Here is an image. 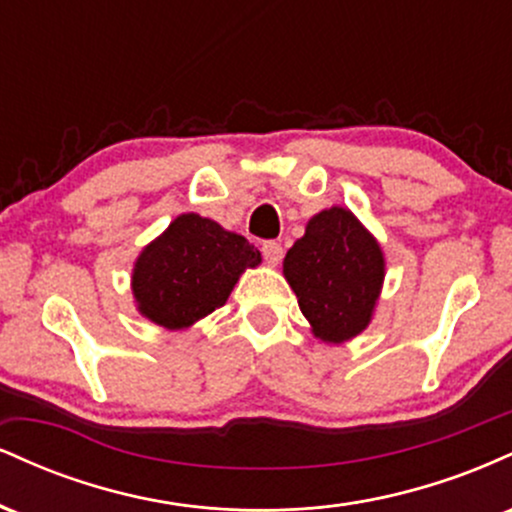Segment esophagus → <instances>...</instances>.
Masks as SVG:
<instances>
[{"instance_id": "34e87169", "label": "esophagus", "mask_w": 512, "mask_h": 512, "mask_svg": "<svg viewBox=\"0 0 512 512\" xmlns=\"http://www.w3.org/2000/svg\"><path fill=\"white\" fill-rule=\"evenodd\" d=\"M262 255L267 264L276 267V264L281 262V257H284V248H281V243H276V240H267V243L262 245Z\"/></svg>"}]
</instances>
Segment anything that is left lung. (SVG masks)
I'll list each match as a JSON object with an SVG mask.
<instances>
[{"mask_svg": "<svg viewBox=\"0 0 512 512\" xmlns=\"http://www.w3.org/2000/svg\"><path fill=\"white\" fill-rule=\"evenodd\" d=\"M284 276L315 337L342 344L368 327L385 279L378 240L344 207L315 214L284 257Z\"/></svg>", "mask_w": 512, "mask_h": 512, "instance_id": "8db88e82", "label": "left lung"}]
</instances>
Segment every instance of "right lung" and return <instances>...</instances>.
Masks as SVG:
<instances>
[{
  "label": "right lung",
  "instance_id": "add662e5",
  "mask_svg": "<svg viewBox=\"0 0 512 512\" xmlns=\"http://www.w3.org/2000/svg\"><path fill=\"white\" fill-rule=\"evenodd\" d=\"M262 262L238 233L199 214H180L134 262L139 313L166 330H185L231 296L238 276Z\"/></svg>",
  "mask_w": 512,
  "mask_h": 512
}]
</instances>
